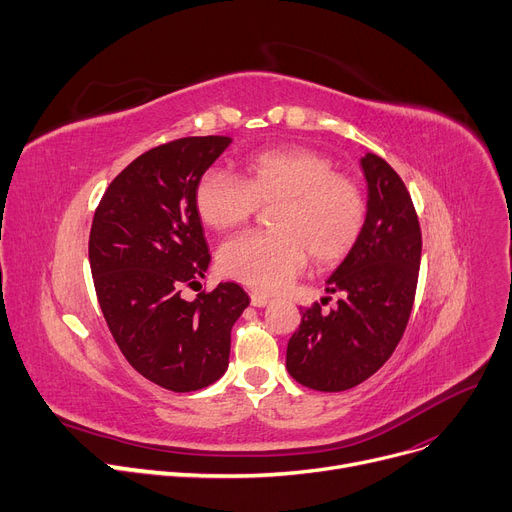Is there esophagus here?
<instances>
[{
  "label": "esophagus",
  "instance_id": "34e87169",
  "mask_svg": "<svg viewBox=\"0 0 512 512\" xmlns=\"http://www.w3.org/2000/svg\"><path fill=\"white\" fill-rule=\"evenodd\" d=\"M271 302L269 296L265 294H257V292H251V304L257 306V309H263V306H267Z\"/></svg>",
  "mask_w": 512,
  "mask_h": 512
}]
</instances>
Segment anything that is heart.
Returning <instances> with one entry per match:
<instances>
[{"instance_id": "b5f03b06", "label": "heart", "mask_w": 512, "mask_h": 512, "mask_svg": "<svg viewBox=\"0 0 512 512\" xmlns=\"http://www.w3.org/2000/svg\"><path fill=\"white\" fill-rule=\"evenodd\" d=\"M309 148L263 150L245 164V179L210 168L195 189L203 224L230 230L249 222L259 206H274V232H249L218 251L222 274L259 292H278L300 274L306 253L319 265L344 259L366 220L360 185Z\"/></svg>"}]
</instances>
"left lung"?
I'll use <instances>...</instances> for the list:
<instances>
[{
    "label": "left lung",
    "mask_w": 512,
    "mask_h": 512,
    "mask_svg": "<svg viewBox=\"0 0 512 512\" xmlns=\"http://www.w3.org/2000/svg\"><path fill=\"white\" fill-rule=\"evenodd\" d=\"M368 187L356 245L327 280L339 294L323 313L315 302L288 342L292 379L315 391H346L372 377L395 352L414 306L422 232L410 193L377 154L360 158Z\"/></svg>",
    "instance_id": "left-lung-1"
}]
</instances>
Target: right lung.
Here are the masks:
<instances>
[{"label": "right lung", "mask_w": 512, "mask_h": 512, "mask_svg": "<svg viewBox=\"0 0 512 512\" xmlns=\"http://www.w3.org/2000/svg\"><path fill=\"white\" fill-rule=\"evenodd\" d=\"M230 142L206 135L148 150L113 179L92 220L88 257L102 315L127 362L175 393L222 377L232 325L249 306L232 282L191 302L181 296L210 265L195 189Z\"/></svg>", "instance_id": "1"}]
</instances>
